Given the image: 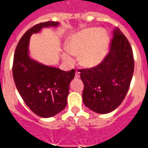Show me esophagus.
<instances>
[{
  "label": "esophagus",
  "instance_id": "34e87169",
  "mask_svg": "<svg viewBox=\"0 0 148 148\" xmlns=\"http://www.w3.org/2000/svg\"><path fill=\"white\" fill-rule=\"evenodd\" d=\"M75 78H79V77H80V73H79V72H78V71H76V72H75Z\"/></svg>",
  "mask_w": 148,
  "mask_h": 148
}]
</instances>
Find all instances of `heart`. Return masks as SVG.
<instances>
[{"label":"heart","mask_w":148,"mask_h":148,"mask_svg":"<svg viewBox=\"0 0 148 148\" xmlns=\"http://www.w3.org/2000/svg\"><path fill=\"white\" fill-rule=\"evenodd\" d=\"M109 44V36L105 30L95 27L87 28L73 35L68 39L63 59L69 64L74 61L71 55L78 56V61L85 67L99 64L105 57Z\"/></svg>","instance_id":"1"}]
</instances>
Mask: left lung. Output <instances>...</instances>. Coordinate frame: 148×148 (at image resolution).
Masks as SVG:
<instances>
[{"mask_svg": "<svg viewBox=\"0 0 148 148\" xmlns=\"http://www.w3.org/2000/svg\"><path fill=\"white\" fill-rule=\"evenodd\" d=\"M134 71L130 42L118 27L113 29L110 50L103 61L89 69L79 70L84 83L83 101L97 113L114 110L125 98Z\"/></svg>", "mask_w": 148, "mask_h": 148, "instance_id": "obj_1", "label": "left lung"}]
</instances>
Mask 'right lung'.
Here are the masks:
<instances>
[{
  "label": "right lung",
  "instance_id": "obj_1",
  "mask_svg": "<svg viewBox=\"0 0 148 148\" xmlns=\"http://www.w3.org/2000/svg\"><path fill=\"white\" fill-rule=\"evenodd\" d=\"M58 25V22L47 21L27 30L17 45L13 59L12 75L18 92L29 108L43 118L54 116L64 109L75 71H63L32 60L28 53L29 41L32 34L43 27Z\"/></svg>",
  "mask_w": 148,
  "mask_h": 148
}]
</instances>
